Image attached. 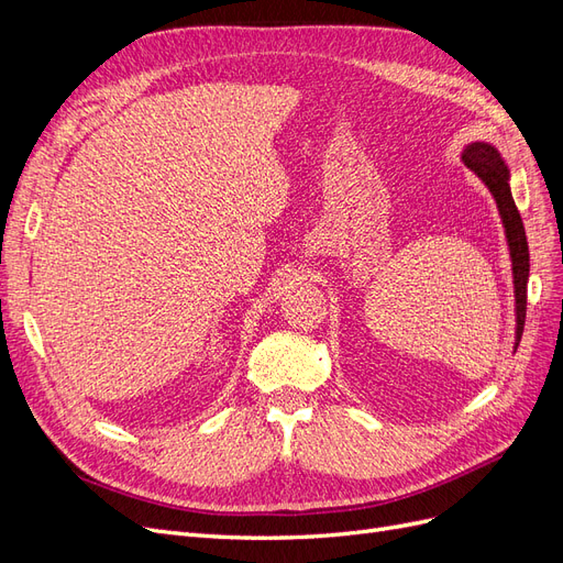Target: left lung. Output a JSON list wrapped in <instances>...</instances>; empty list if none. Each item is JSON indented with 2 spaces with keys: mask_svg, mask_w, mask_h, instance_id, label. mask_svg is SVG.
I'll return each mask as SVG.
<instances>
[{
  "mask_svg": "<svg viewBox=\"0 0 563 563\" xmlns=\"http://www.w3.org/2000/svg\"><path fill=\"white\" fill-rule=\"evenodd\" d=\"M460 159H463L470 172L479 176V180L488 187V192L493 195V199H496V207L503 220L509 258H512L515 317H517L515 350H517L523 333V321H526V286H528V269H531V263H528V242H526L521 216L512 199V190H509V168L503 162L500 152L490 143H482V141L470 143Z\"/></svg>",
  "mask_w": 563,
  "mask_h": 563,
  "instance_id": "8db88e82",
  "label": "left lung"
}]
</instances>
